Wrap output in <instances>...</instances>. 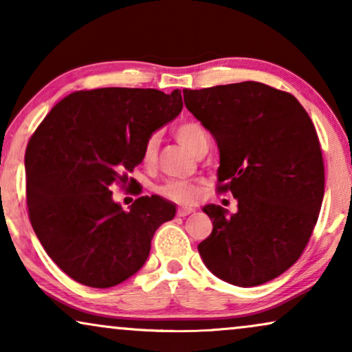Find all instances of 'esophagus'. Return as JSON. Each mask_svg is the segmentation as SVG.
Listing matches in <instances>:
<instances>
[{"mask_svg": "<svg viewBox=\"0 0 352 352\" xmlns=\"http://www.w3.org/2000/svg\"><path fill=\"white\" fill-rule=\"evenodd\" d=\"M194 213V208H187V206H181V208H177L176 214L179 216V218H186V216H189Z\"/></svg>", "mask_w": 352, "mask_h": 352, "instance_id": "1", "label": "esophagus"}]
</instances>
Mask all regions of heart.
I'll return each instance as SVG.
<instances>
[{
	"label": "heart",
	"instance_id": "b5f03b06",
	"mask_svg": "<svg viewBox=\"0 0 352 352\" xmlns=\"http://www.w3.org/2000/svg\"><path fill=\"white\" fill-rule=\"evenodd\" d=\"M175 138L192 153L199 155L208 147V136L200 123L184 122L175 128ZM158 158V138L151 136L144 142L142 162L146 166H153ZM160 195L179 205H192L200 197V182L195 179H170L158 187Z\"/></svg>",
	"mask_w": 352,
	"mask_h": 352
}]
</instances>
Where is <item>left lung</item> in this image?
Listing matches in <instances>:
<instances>
[{
	"label": "left lung",
	"instance_id": "obj_1",
	"mask_svg": "<svg viewBox=\"0 0 352 352\" xmlns=\"http://www.w3.org/2000/svg\"><path fill=\"white\" fill-rule=\"evenodd\" d=\"M189 112L219 148V194L239 211H204L213 230L199 253L216 277L256 287L292 267L319 218L325 168L314 123L295 96L258 81L184 89Z\"/></svg>",
	"mask_w": 352,
	"mask_h": 352
}]
</instances>
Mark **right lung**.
Wrapping results in <instances>:
<instances>
[{
  "label": "right lung",
  "mask_w": 352,
  "mask_h": 352,
  "mask_svg": "<svg viewBox=\"0 0 352 352\" xmlns=\"http://www.w3.org/2000/svg\"><path fill=\"white\" fill-rule=\"evenodd\" d=\"M182 110L181 91L99 88L57 102L25 151L28 218L43 248L67 276L115 287L144 266L155 230L176 206L139 197L129 211L112 186L131 190L144 142Z\"/></svg>",
  "instance_id": "right-lung-1"
}]
</instances>
